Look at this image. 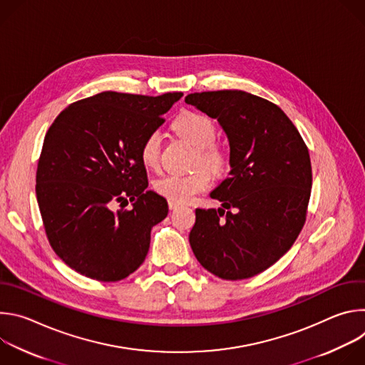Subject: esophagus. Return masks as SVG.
I'll use <instances>...</instances> for the list:
<instances>
[{
    "label": "esophagus",
    "mask_w": 365,
    "mask_h": 365,
    "mask_svg": "<svg viewBox=\"0 0 365 365\" xmlns=\"http://www.w3.org/2000/svg\"><path fill=\"white\" fill-rule=\"evenodd\" d=\"M169 207L172 211H175V210H178L179 207V203H176V202H172V200H169Z\"/></svg>",
    "instance_id": "34e87169"
}]
</instances>
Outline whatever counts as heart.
I'll return each mask as SVG.
<instances>
[{"label":"heart","mask_w":365,"mask_h":365,"mask_svg":"<svg viewBox=\"0 0 365 365\" xmlns=\"http://www.w3.org/2000/svg\"><path fill=\"white\" fill-rule=\"evenodd\" d=\"M175 131L195 148H197L196 166L202 165L214 175H221L228 168L227 153L217 147V127L215 123L205 114L195 111H185L173 121ZM160 131H151L141 143L140 158L145 168H155L160 159ZM211 185V176L200 169L189 175H166L153 182L154 190L166 199L185 203L195 195L205 192Z\"/></svg>","instance_id":"1"}]
</instances>
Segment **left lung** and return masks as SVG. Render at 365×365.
Returning a JSON list of instances; mask_svg holds the SVG:
<instances>
[{
    "mask_svg": "<svg viewBox=\"0 0 365 365\" xmlns=\"http://www.w3.org/2000/svg\"><path fill=\"white\" fill-rule=\"evenodd\" d=\"M218 121L230 143V178L197 210L189 242L203 269L224 280L252 277L289 251L303 228L312 187L309 150L273 102L238 89L185 98Z\"/></svg>",
    "mask_w": 365,
    "mask_h": 365,
    "instance_id": "1",
    "label": "left lung"
}]
</instances>
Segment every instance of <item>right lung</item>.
<instances>
[{"label": "right lung", "instance_id": "add662e5", "mask_svg": "<svg viewBox=\"0 0 365 365\" xmlns=\"http://www.w3.org/2000/svg\"><path fill=\"white\" fill-rule=\"evenodd\" d=\"M182 96L107 91L71 103L50 125L37 165V203L51 248L79 274L118 282L143 264L151 228L169 207L147 189L140 147ZM128 198L131 210L112 211Z\"/></svg>", "mask_w": 365, "mask_h": 365}]
</instances>
